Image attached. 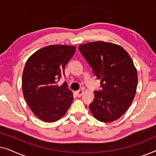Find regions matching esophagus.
<instances>
[{"instance_id":"34e87169","label":"esophagus","mask_w":156,"mask_h":156,"mask_svg":"<svg viewBox=\"0 0 156 156\" xmlns=\"http://www.w3.org/2000/svg\"><path fill=\"white\" fill-rule=\"evenodd\" d=\"M76 94L78 97H81L83 95V94H84V89H80V90L76 91Z\"/></svg>"}]
</instances>
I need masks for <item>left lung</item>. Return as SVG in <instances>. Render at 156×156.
<instances>
[{
    "label": "left lung",
    "mask_w": 156,
    "mask_h": 156,
    "mask_svg": "<svg viewBox=\"0 0 156 156\" xmlns=\"http://www.w3.org/2000/svg\"><path fill=\"white\" fill-rule=\"evenodd\" d=\"M79 50L101 81L102 89L94 91L89 104L91 114L101 122L117 120L131 106L136 92L137 70L131 57L120 45L103 41L80 44Z\"/></svg>",
    "instance_id": "obj_1"
}]
</instances>
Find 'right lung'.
<instances>
[{"mask_svg":"<svg viewBox=\"0 0 156 156\" xmlns=\"http://www.w3.org/2000/svg\"><path fill=\"white\" fill-rule=\"evenodd\" d=\"M76 47L49 45L32 55L25 63L22 89L25 101L38 119L55 122L67 112L73 101L67 82L57 84Z\"/></svg>","mask_w":156,"mask_h":156,"instance_id":"right-lung-1","label":"right lung"}]
</instances>
